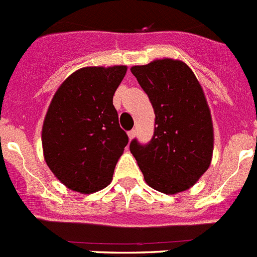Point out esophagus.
<instances>
[{
	"label": "esophagus",
	"instance_id": "1",
	"mask_svg": "<svg viewBox=\"0 0 257 257\" xmlns=\"http://www.w3.org/2000/svg\"><path fill=\"white\" fill-rule=\"evenodd\" d=\"M127 135H128V139H130V140H133L134 138H135V135H136V131H135V130H131V131H128V133H127Z\"/></svg>",
	"mask_w": 257,
	"mask_h": 257
}]
</instances>
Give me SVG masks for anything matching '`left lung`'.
<instances>
[{"label":"left lung","instance_id":"left-lung-1","mask_svg":"<svg viewBox=\"0 0 257 257\" xmlns=\"http://www.w3.org/2000/svg\"><path fill=\"white\" fill-rule=\"evenodd\" d=\"M154 109L148 144L136 139L130 151L149 187L165 194L189 189L210 167L213 127L198 79L185 63L153 60L131 68Z\"/></svg>","mask_w":257,"mask_h":257}]
</instances>
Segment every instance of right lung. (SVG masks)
Wrapping results in <instances>:
<instances>
[{"label":"right lung","instance_id":"obj_1","mask_svg":"<svg viewBox=\"0 0 257 257\" xmlns=\"http://www.w3.org/2000/svg\"><path fill=\"white\" fill-rule=\"evenodd\" d=\"M126 70V65L81 68L50 103L42 126L45 161L74 192L90 194L105 188L128 143L113 105Z\"/></svg>","mask_w":257,"mask_h":257}]
</instances>
